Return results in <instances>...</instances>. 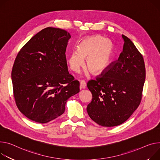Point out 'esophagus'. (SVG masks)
Segmentation results:
<instances>
[{"mask_svg": "<svg viewBox=\"0 0 160 160\" xmlns=\"http://www.w3.org/2000/svg\"><path fill=\"white\" fill-rule=\"evenodd\" d=\"M86 83L85 82V81L82 80L80 82V89H85L86 88Z\"/></svg>", "mask_w": 160, "mask_h": 160, "instance_id": "obj_1", "label": "esophagus"}]
</instances>
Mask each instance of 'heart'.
<instances>
[{"label":"heart","instance_id":"b5f03b06","mask_svg":"<svg viewBox=\"0 0 160 160\" xmlns=\"http://www.w3.org/2000/svg\"><path fill=\"white\" fill-rule=\"evenodd\" d=\"M77 51L66 56L69 69L77 72L84 64L94 75L103 74L111 66L114 53L112 42L95 35L83 39L77 45Z\"/></svg>","mask_w":160,"mask_h":160}]
</instances>
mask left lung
Here are the masks:
<instances>
[{"label": "left lung", "instance_id": "8db88e82", "mask_svg": "<svg viewBox=\"0 0 160 160\" xmlns=\"http://www.w3.org/2000/svg\"><path fill=\"white\" fill-rule=\"evenodd\" d=\"M122 52L118 60L88 88L92 94L87 111L95 122L105 127L124 122L139 106L146 79L143 57L133 42L122 35Z\"/></svg>", "mask_w": 160, "mask_h": 160}]
</instances>
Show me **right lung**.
Instances as JSON below:
<instances>
[{
  "instance_id": "obj_1",
  "label": "right lung",
  "mask_w": 160,
  "mask_h": 160,
  "mask_svg": "<svg viewBox=\"0 0 160 160\" xmlns=\"http://www.w3.org/2000/svg\"><path fill=\"white\" fill-rule=\"evenodd\" d=\"M70 38L65 30L47 27L26 43L14 61L11 78L16 105L33 121L44 124L59 117L67 100L80 92L66 62Z\"/></svg>"
}]
</instances>
